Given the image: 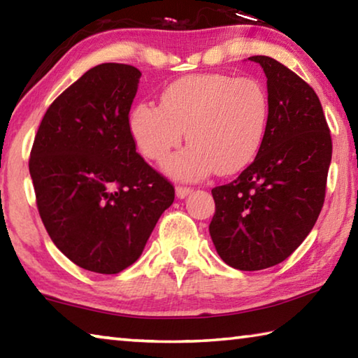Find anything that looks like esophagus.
<instances>
[{
	"label": "esophagus",
	"instance_id": "34e87169",
	"mask_svg": "<svg viewBox=\"0 0 358 358\" xmlns=\"http://www.w3.org/2000/svg\"><path fill=\"white\" fill-rule=\"evenodd\" d=\"M175 192H177V197L183 199V197H186V196H187V194H191V192H192V187L178 185L177 187H175Z\"/></svg>",
	"mask_w": 358,
	"mask_h": 358
}]
</instances>
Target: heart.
I'll return each instance as SVG.
<instances>
[{
  "label": "heart",
  "instance_id": "b5f03b06",
  "mask_svg": "<svg viewBox=\"0 0 358 358\" xmlns=\"http://www.w3.org/2000/svg\"><path fill=\"white\" fill-rule=\"evenodd\" d=\"M270 99L262 82L227 74L187 76L161 93L159 107L132 108L129 131L147 159L164 162L183 141L166 171L178 178L211 172L234 175L256 159L268 129Z\"/></svg>",
  "mask_w": 358,
  "mask_h": 358
}]
</instances>
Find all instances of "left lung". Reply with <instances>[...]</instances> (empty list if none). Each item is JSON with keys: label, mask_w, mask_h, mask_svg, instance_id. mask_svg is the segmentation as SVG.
<instances>
[{"label": "left lung", "mask_w": 358, "mask_h": 358, "mask_svg": "<svg viewBox=\"0 0 358 358\" xmlns=\"http://www.w3.org/2000/svg\"><path fill=\"white\" fill-rule=\"evenodd\" d=\"M270 118L259 155L237 178L211 189L210 235L221 259L243 271L286 260L316 224L325 199L331 136L314 90L264 55Z\"/></svg>", "instance_id": "1"}]
</instances>
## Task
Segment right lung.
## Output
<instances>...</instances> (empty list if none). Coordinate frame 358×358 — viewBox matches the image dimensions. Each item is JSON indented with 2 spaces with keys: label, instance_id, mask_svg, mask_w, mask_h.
Instances as JSON below:
<instances>
[{
  "label": "right lung",
  "instance_id": "add662e5",
  "mask_svg": "<svg viewBox=\"0 0 358 358\" xmlns=\"http://www.w3.org/2000/svg\"><path fill=\"white\" fill-rule=\"evenodd\" d=\"M141 71L98 64L42 118L29 155L47 234L76 265L115 275L141 257L173 185L145 162L129 131Z\"/></svg>",
  "mask_w": 358,
  "mask_h": 358
}]
</instances>
